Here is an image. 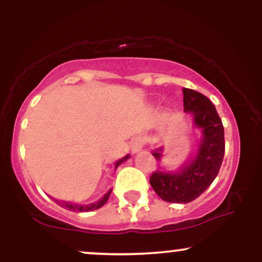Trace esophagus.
Returning <instances> with one entry per match:
<instances>
[{
	"label": "esophagus",
	"instance_id": "34e87169",
	"mask_svg": "<svg viewBox=\"0 0 262 262\" xmlns=\"http://www.w3.org/2000/svg\"><path fill=\"white\" fill-rule=\"evenodd\" d=\"M144 144H145V138L143 137L135 138L133 143H132V150H133V152H138L139 150H141V148L144 146Z\"/></svg>",
	"mask_w": 262,
	"mask_h": 262
}]
</instances>
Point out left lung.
<instances>
[{
	"mask_svg": "<svg viewBox=\"0 0 262 262\" xmlns=\"http://www.w3.org/2000/svg\"><path fill=\"white\" fill-rule=\"evenodd\" d=\"M183 110L191 113L193 123L202 130L196 158L176 172L155 171L150 185L159 197L171 203H188L196 200L217 177L224 158V128L214 104L202 93L183 89ZM152 155L160 161L162 148Z\"/></svg>",
	"mask_w": 262,
	"mask_h": 262,
	"instance_id": "left-lung-1",
	"label": "left lung"
}]
</instances>
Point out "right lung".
I'll list each match as a JSON object with an SVG mask.
<instances>
[{"instance_id": "1", "label": "right lung", "mask_w": 262, "mask_h": 262, "mask_svg": "<svg viewBox=\"0 0 262 262\" xmlns=\"http://www.w3.org/2000/svg\"><path fill=\"white\" fill-rule=\"evenodd\" d=\"M128 158H129V155H127L125 158H123V159H121V160L117 161L116 162V169L119 166V165L122 164L123 161L127 160ZM111 192H112V189H110V191H108L107 193L104 194V196L102 197L100 201H97V202L91 203V204H83V206H80V204H75V203H71V202H64V201H58V200H54V201H55V202L58 203L60 207H64L65 209L73 210V212H90V210H95V209L101 208V207L107 202L108 198H110Z\"/></svg>"}]
</instances>
